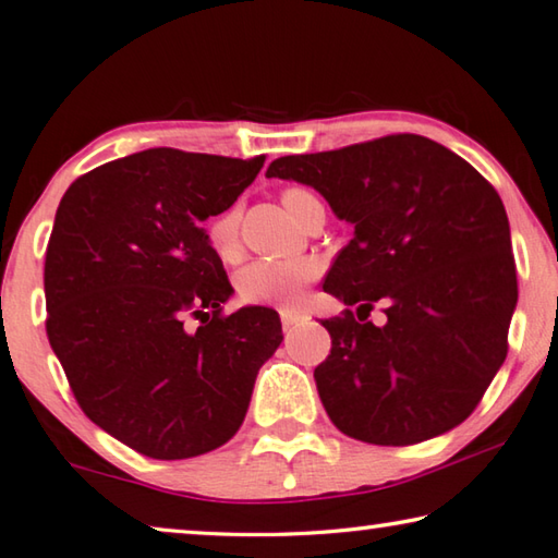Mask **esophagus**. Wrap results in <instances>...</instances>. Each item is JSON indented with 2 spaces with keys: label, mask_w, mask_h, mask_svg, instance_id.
I'll use <instances>...</instances> for the list:
<instances>
[{
  "label": "esophagus",
  "mask_w": 558,
  "mask_h": 558,
  "mask_svg": "<svg viewBox=\"0 0 558 558\" xmlns=\"http://www.w3.org/2000/svg\"><path fill=\"white\" fill-rule=\"evenodd\" d=\"M302 319V315L298 313V310H280V323H282V329H292Z\"/></svg>",
  "instance_id": "obj_1"
}]
</instances>
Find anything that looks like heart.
Listing matches in <instances>:
<instances>
[{
    "label": "heart",
    "instance_id": "heart-1",
    "mask_svg": "<svg viewBox=\"0 0 558 558\" xmlns=\"http://www.w3.org/2000/svg\"><path fill=\"white\" fill-rule=\"evenodd\" d=\"M292 219L300 223L315 209H323L317 196L302 186H290L280 194ZM209 245L221 260H235L241 256V206L231 204L219 211L209 223ZM319 276L315 258L290 260H256L235 276L239 298L248 305L295 307L305 295L310 282Z\"/></svg>",
    "mask_w": 558,
    "mask_h": 558
}]
</instances>
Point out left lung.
<instances>
[{
  "instance_id": "obj_1",
  "label": "left lung",
  "mask_w": 558,
  "mask_h": 558,
  "mask_svg": "<svg viewBox=\"0 0 558 558\" xmlns=\"http://www.w3.org/2000/svg\"><path fill=\"white\" fill-rule=\"evenodd\" d=\"M266 177L317 189L354 239L325 292L356 315L325 319L332 352L315 369L335 426L374 446H413L460 426L507 356L517 268L495 186L421 135L290 155ZM376 301L384 326L365 319Z\"/></svg>"
}]
</instances>
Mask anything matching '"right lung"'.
<instances>
[{
  "label": "right lung",
  "instance_id": "add662e5",
  "mask_svg": "<svg viewBox=\"0 0 558 558\" xmlns=\"http://www.w3.org/2000/svg\"><path fill=\"white\" fill-rule=\"evenodd\" d=\"M263 162L145 149L75 179L56 211L46 335L83 413L147 458L231 440L282 342L276 310L221 315L233 288L202 229ZM189 316L203 325L186 330Z\"/></svg>",
  "mask_w": 558,
  "mask_h": 558
}]
</instances>
